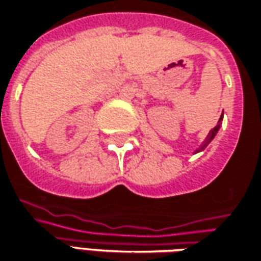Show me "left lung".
<instances>
[{
  "label": "left lung",
  "instance_id": "left-lung-1",
  "mask_svg": "<svg viewBox=\"0 0 261 261\" xmlns=\"http://www.w3.org/2000/svg\"><path fill=\"white\" fill-rule=\"evenodd\" d=\"M222 118V117H221ZM221 118H220V121H221ZM218 128H220V122H218V125H215L214 128L211 130V133H210V136H208V139H206V141H205V144L202 146V148H205L208 144H210V141H211L212 139H214V136L217 134V131H218ZM202 148H199V150H202ZM199 150H196V151H199Z\"/></svg>",
  "mask_w": 261,
  "mask_h": 261
}]
</instances>
